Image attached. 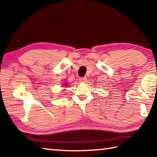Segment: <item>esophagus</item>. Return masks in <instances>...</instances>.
Listing matches in <instances>:
<instances>
[{"mask_svg":"<svg viewBox=\"0 0 157 157\" xmlns=\"http://www.w3.org/2000/svg\"><path fill=\"white\" fill-rule=\"evenodd\" d=\"M79 81H80L81 82H86V81H87V78H86V77H84V78H81L80 79H79Z\"/></svg>","mask_w":157,"mask_h":157,"instance_id":"34e87169","label":"esophagus"}]
</instances>
